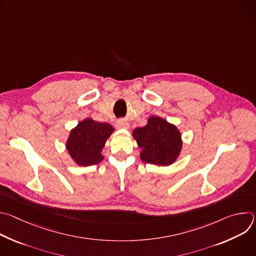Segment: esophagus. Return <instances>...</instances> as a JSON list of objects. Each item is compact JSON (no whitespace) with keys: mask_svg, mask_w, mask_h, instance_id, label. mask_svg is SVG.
Returning <instances> with one entry per match:
<instances>
[{"mask_svg":"<svg viewBox=\"0 0 256 256\" xmlns=\"http://www.w3.org/2000/svg\"><path fill=\"white\" fill-rule=\"evenodd\" d=\"M116 128H130V124L126 120H120L116 122Z\"/></svg>","mask_w":256,"mask_h":256,"instance_id":"obj_1","label":"esophagus"}]
</instances>
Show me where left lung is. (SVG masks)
Returning a JSON list of instances; mask_svg holds the SVG:
<instances>
[{"label":"left lung","instance_id":"left-lung-1","mask_svg":"<svg viewBox=\"0 0 256 256\" xmlns=\"http://www.w3.org/2000/svg\"><path fill=\"white\" fill-rule=\"evenodd\" d=\"M132 136L140 151V160L158 166H169L178 158L182 140L178 128L162 118L151 116L147 124L134 128Z\"/></svg>","mask_w":256,"mask_h":256}]
</instances>
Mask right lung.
<instances>
[{
  "label": "right lung",
  "instance_id": "add662e5",
  "mask_svg": "<svg viewBox=\"0 0 256 256\" xmlns=\"http://www.w3.org/2000/svg\"><path fill=\"white\" fill-rule=\"evenodd\" d=\"M114 132L112 126L86 118L70 132L66 148L79 166L98 164L103 160L101 155L107 138Z\"/></svg>",
  "mask_w": 256,
  "mask_h": 256
}]
</instances>
